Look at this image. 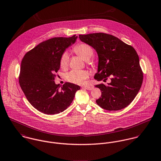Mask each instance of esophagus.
Segmentation results:
<instances>
[{"mask_svg":"<svg viewBox=\"0 0 161 161\" xmlns=\"http://www.w3.org/2000/svg\"><path fill=\"white\" fill-rule=\"evenodd\" d=\"M84 88L91 91V90H92L94 89V87L93 86H85V87H84Z\"/></svg>","mask_w":161,"mask_h":161,"instance_id":"esophagus-1","label":"esophagus"}]
</instances>
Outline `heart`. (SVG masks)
I'll use <instances>...</instances> for the list:
<instances>
[{"mask_svg":"<svg viewBox=\"0 0 161 161\" xmlns=\"http://www.w3.org/2000/svg\"><path fill=\"white\" fill-rule=\"evenodd\" d=\"M73 51L75 54L80 56L83 60L88 61L93 56L94 51L91 46L86 43H79L73 47ZM60 66L62 69H65L69 64V55L67 52H64L59 61ZM89 77V72L86 70H72L69 72L66 75L67 80L75 84L81 85L84 80Z\"/></svg>","mask_w":161,"mask_h":161,"instance_id":"1","label":"heart"}]
</instances>
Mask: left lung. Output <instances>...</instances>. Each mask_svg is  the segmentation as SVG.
<instances>
[{
    "mask_svg": "<svg viewBox=\"0 0 161 161\" xmlns=\"http://www.w3.org/2000/svg\"><path fill=\"white\" fill-rule=\"evenodd\" d=\"M80 39L92 46L99 57L97 73L94 78L106 82L95 86L101 91L97 104L107 110L127 107L135 99L142 85L143 73L139 57L130 45L115 36L103 33L80 35Z\"/></svg>",
    "mask_w": 161,
    "mask_h": 161,
    "instance_id": "8db88e82",
    "label": "left lung"
}]
</instances>
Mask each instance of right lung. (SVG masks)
<instances>
[{"instance_id":"right-lung-1","label":"right lung","mask_w":161,"mask_h":161,"mask_svg":"<svg viewBox=\"0 0 161 161\" xmlns=\"http://www.w3.org/2000/svg\"><path fill=\"white\" fill-rule=\"evenodd\" d=\"M77 36L57 37L39 43L24 55L19 83L29 103L45 114H55L70 106L78 85L65 83L60 89L54 79L60 69V57Z\"/></svg>"}]
</instances>
